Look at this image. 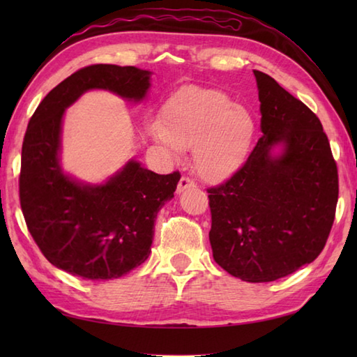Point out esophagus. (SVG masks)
Wrapping results in <instances>:
<instances>
[{
  "label": "esophagus",
  "instance_id": "esophagus-1",
  "mask_svg": "<svg viewBox=\"0 0 357 357\" xmlns=\"http://www.w3.org/2000/svg\"><path fill=\"white\" fill-rule=\"evenodd\" d=\"M188 188H196V184L193 183L192 179L181 178V179H179V184H178V187H176V193H183V192L188 190Z\"/></svg>",
  "mask_w": 357,
  "mask_h": 357
}]
</instances>
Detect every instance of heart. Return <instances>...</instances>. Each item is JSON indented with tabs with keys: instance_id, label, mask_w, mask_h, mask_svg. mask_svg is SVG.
<instances>
[{
	"instance_id": "obj_1",
	"label": "heart",
	"mask_w": 357,
	"mask_h": 357,
	"mask_svg": "<svg viewBox=\"0 0 357 357\" xmlns=\"http://www.w3.org/2000/svg\"><path fill=\"white\" fill-rule=\"evenodd\" d=\"M256 135L255 119L245 107L218 89L181 87L167 98L161 123L151 136L178 155L193 147V165L201 178L222 183L245 165Z\"/></svg>"
}]
</instances>
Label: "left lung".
Returning a JSON list of instances; mask_svg holds the SVG:
<instances>
[{"mask_svg":"<svg viewBox=\"0 0 357 357\" xmlns=\"http://www.w3.org/2000/svg\"><path fill=\"white\" fill-rule=\"evenodd\" d=\"M261 130L245 165L208 188L218 265L247 282H271L313 262L335 221L337 167L319 118L267 73L253 70Z\"/></svg>","mask_w":357,"mask_h":357,"instance_id":"1","label":"left lung"}]
</instances>
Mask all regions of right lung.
I'll return each mask as SVG.
<instances>
[{
  "instance_id": "obj_1",
  "label": "right lung",
  "mask_w": 357,
  "mask_h": 357,
  "mask_svg": "<svg viewBox=\"0 0 357 357\" xmlns=\"http://www.w3.org/2000/svg\"><path fill=\"white\" fill-rule=\"evenodd\" d=\"M150 77L133 66L84 67L50 90L29 121L21 151L22 215L45 259L73 276L116 279L146 261L158 211L173 198L181 174H158L128 159L104 183H82L61 167L64 113L89 90L141 102Z\"/></svg>"
}]
</instances>
